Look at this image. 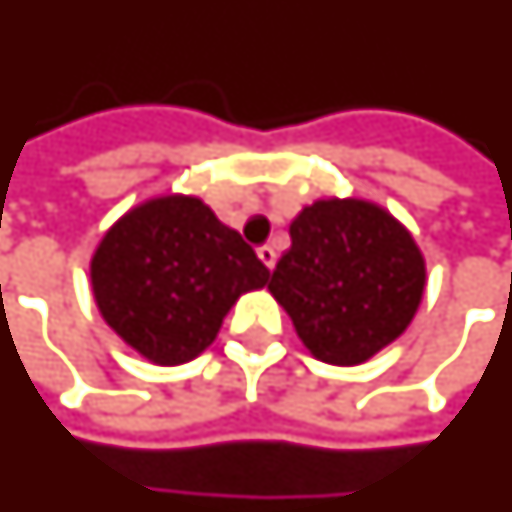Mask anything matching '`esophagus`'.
Segmentation results:
<instances>
[{"instance_id":"esophagus-1","label":"esophagus","mask_w":512,"mask_h":512,"mask_svg":"<svg viewBox=\"0 0 512 512\" xmlns=\"http://www.w3.org/2000/svg\"><path fill=\"white\" fill-rule=\"evenodd\" d=\"M259 259L264 261V267H275V259H278V256H275V248H272V245H261L259 248Z\"/></svg>"}]
</instances>
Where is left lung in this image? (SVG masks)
I'll use <instances>...</instances> for the list:
<instances>
[{"instance_id": "left-lung-1", "label": "left lung", "mask_w": 512, "mask_h": 512, "mask_svg": "<svg viewBox=\"0 0 512 512\" xmlns=\"http://www.w3.org/2000/svg\"><path fill=\"white\" fill-rule=\"evenodd\" d=\"M270 292L324 363L357 365L412 322L425 286L409 231L365 201H316L292 220Z\"/></svg>"}]
</instances>
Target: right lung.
Masks as SVG:
<instances>
[{
  "label": "right lung",
  "instance_id": "obj_1",
  "mask_svg": "<svg viewBox=\"0 0 512 512\" xmlns=\"http://www.w3.org/2000/svg\"><path fill=\"white\" fill-rule=\"evenodd\" d=\"M270 270L248 242L199 199L141 204L100 242L92 292L117 335L152 363H188L218 335L242 292Z\"/></svg>",
  "mask_w": 512,
  "mask_h": 512
}]
</instances>
